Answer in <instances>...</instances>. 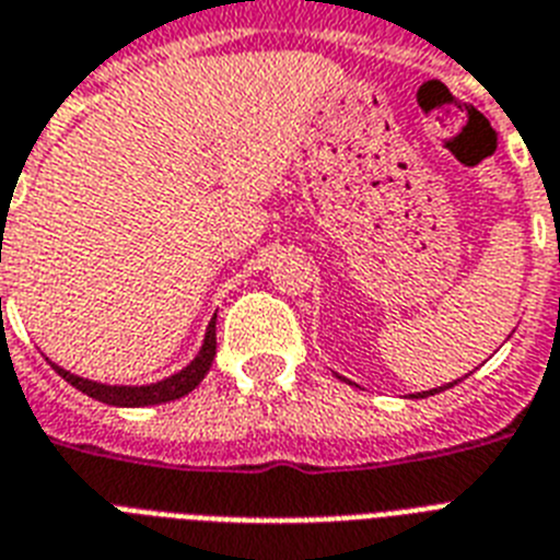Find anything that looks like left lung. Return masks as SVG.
Listing matches in <instances>:
<instances>
[{
	"mask_svg": "<svg viewBox=\"0 0 560 560\" xmlns=\"http://www.w3.org/2000/svg\"><path fill=\"white\" fill-rule=\"evenodd\" d=\"M460 383V380H454V383H448V385H440V388H431V390H420V394H411V397H434V394H440V390H445V388H452V385H457Z\"/></svg>",
	"mask_w": 560,
	"mask_h": 560,
	"instance_id": "left-lung-1",
	"label": "left lung"
}]
</instances>
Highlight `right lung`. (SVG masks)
Wrapping results in <instances>:
<instances>
[{
  "label": "right lung",
  "mask_w": 560,
  "mask_h": 560,
  "mask_svg": "<svg viewBox=\"0 0 560 560\" xmlns=\"http://www.w3.org/2000/svg\"><path fill=\"white\" fill-rule=\"evenodd\" d=\"M212 359H215V316H212V322L207 325V334H203V345H201V351H198V357H195L186 368H180L177 374L161 380V383L108 385V383H97V380H85V376L71 374V371H66V368L57 365V362H51V368L62 376V380H66V383H71L77 390H83V394H89V397L97 399V402H106V406H117V408H143V406H161V402H172V399L186 397V394L198 388L203 376L209 374Z\"/></svg>",
  "instance_id": "right-lung-1"
}]
</instances>
